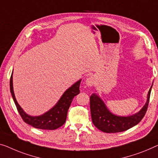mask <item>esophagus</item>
Returning a JSON list of instances; mask_svg holds the SVG:
<instances>
[{"label":"esophagus","instance_id":"obj_1","mask_svg":"<svg viewBox=\"0 0 158 158\" xmlns=\"http://www.w3.org/2000/svg\"><path fill=\"white\" fill-rule=\"evenodd\" d=\"M95 78H94V76H91L88 77L86 80V84L88 86H92L94 83H95Z\"/></svg>","mask_w":158,"mask_h":158}]
</instances>
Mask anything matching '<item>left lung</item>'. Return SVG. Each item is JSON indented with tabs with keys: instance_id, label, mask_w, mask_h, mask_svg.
<instances>
[{
	"instance_id": "8db88e82",
	"label": "left lung",
	"mask_w": 158,
	"mask_h": 158,
	"mask_svg": "<svg viewBox=\"0 0 158 158\" xmlns=\"http://www.w3.org/2000/svg\"><path fill=\"white\" fill-rule=\"evenodd\" d=\"M150 87L148 94V100L139 112L131 116H117L112 114L102 100L92 94L90 96V109L92 122L96 128L105 133H118L125 131L137 125L145 116L150 102Z\"/></svg>"
}]
</instances>
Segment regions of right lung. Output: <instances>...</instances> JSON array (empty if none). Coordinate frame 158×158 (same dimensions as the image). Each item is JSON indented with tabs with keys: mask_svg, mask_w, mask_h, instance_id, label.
Returning <instances> with one entry per match:
<instances>
[{
	"mask_svg": "<svg viewBox=\"0 0 158 158\" xmlns=\"http://www.w3.org/2000/svg\"><path fill=\"white\" fill-rule=\"evenodd\" d=\"M81 80L76 82L63 94L60 101L45 114L40 116H30L23 111L15 99L13 87V74L10 80V89L15 104L19 114L25 123L32 127L43 130H55L64 125L67 119L68 109L71 105L73 98L80 93L79 86Z\"/></svg>",
	"mask_w": 158,
	"mask_h": 158,
	"instance_id": "1",
	"label": "right lung"
}]
</instances>
